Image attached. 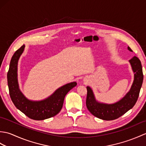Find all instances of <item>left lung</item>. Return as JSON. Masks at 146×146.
<instances>
[{"mask_svg":"<svg viewBox=\"0 0 146 146\" xmlns=\"http://www.w3.org/2000/svg\"><path fill=\"white\" fill-rule=\"evenodd\" d=\"M129 51H132L130 47ZM134 74V80L130 91L120 101L113 104H104L98 103L95 100L92 89L87 86V95L86 105L92 115L104 120H112L123 115L127 111L134 106L139 97L141 86L143 82V73L141 61L134 56L129 60Z\"/></svg>","mask_w":146,"mask_h":146,"instance_id":"left-lung-1","label":"left lung"}]
</instances>
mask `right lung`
Returning <instances> with one entry per match:
<instances>
[{
  "label": "right lung",
  "mask_w": 146,
  "mask_h": 146,
  "mask_svg": "<svg viewBox=\"0 0 146 146\" xmlns=\"http://www.w3.org/2000/svg\"><path fill=\"white\" fill-rule=\"evenodd\" d=\"M25 45H23L14 52L10 62L7 72V83L9 95L17 108L33 120H42L55 116L63 107L65 96L71 89L76 86L72 82L58 88L53 94L44 100L33 102L27 100L19 89L17 82V63Z\"/></svg>",
  "instance_id": "obj_1"
}]
</instances>
